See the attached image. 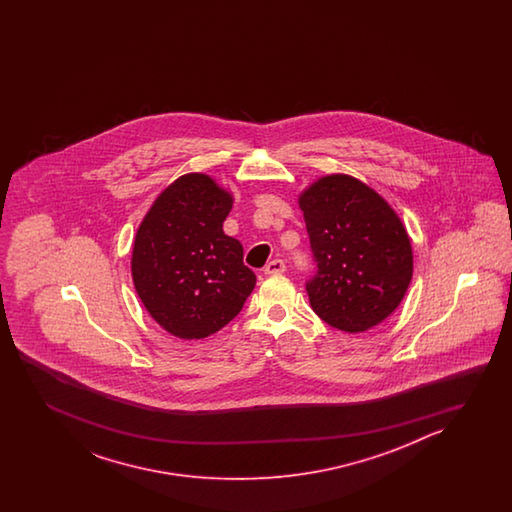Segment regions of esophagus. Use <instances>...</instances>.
<instances>
[{
	"mask_svg": "<svg viewBox=\"0 0 512 512\" xmlns=\"http://www.w3.org/2000/svg\"><path fill=\"white\" fill-rule=\"evenodd\" d=\"M285 271V263L282 260H272L265 265V269L263 272L265 274H280V272Z\"/></svg>",
	"mask_w": 512,
	"mask_h": 512,
	"instance_id": "obj_1",
	"label": "esophagus"
}]
</instances>
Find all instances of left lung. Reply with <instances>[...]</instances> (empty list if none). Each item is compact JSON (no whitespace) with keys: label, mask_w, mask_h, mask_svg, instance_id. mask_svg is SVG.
<instances>
[{"label":"left lung","mask_w":512,"mask_h":512,"mask_svg":"<svg viewBox=\"0 0 512 512\" xmlns=\"http://www.w3.org/2000/svg\"><path fill=\"white\" fill-rule=\"evenodd\" d=\"M315 256L309 304L331 327L362 333L403 302L412 241L390 203L346 174L318 177L298 196Z\"/></svg>","instance_id":"1"}]
</instances>
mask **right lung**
Listing matches in <instances>:
<instances>
[{
    "instance_id": "add662e5",
    "label": "right lung",
    "mask_w": 512,
    "mask_h": 512,
    "mask_svg": "<svg viewBox=\"0 0 512 512\" xmlns=\"http://www.w3.org/2000/svg\"><path fill=\"white\" fill-rule=\"evenodd\" d=\"M234 197L207 174H185L153 201L131 251L146 311L170 335L201 340L238 315L256 285L243 247L223 232Z\"/></svg>"
}]
</instances>
